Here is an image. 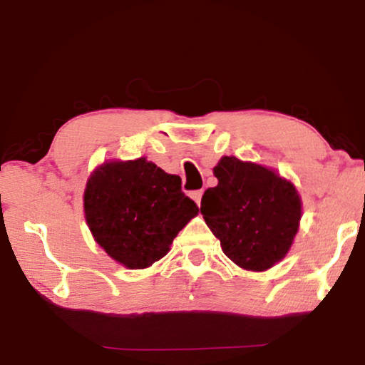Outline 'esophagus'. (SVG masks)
Masks as SVG:
<instances>
[{"mask_svg":"<svg viewBox=\"0 0 365 365\" xmlns=\"http://www.w3.org/2000/svg\"><path fill=\"white\" fill-rule=\"evenodd\" d=\"M202 189H197V191H194L192 194H191V196H192V199H194V201H196L197 204H201V197H202Z\"/></svg>","mask_w":365,"mask_h":365,"instance_id":"34e87169","label":"esophagus"}]
</instances>
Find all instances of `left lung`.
<instances>
[{
	"label": "left lung",
	"instance_id": "obj_1",
	"mask_svg": "<svg viewBox=\"0 0 365 365\" xmlns=\"http://www.w3.org/2000/svg\"><path fill=\"white\" fill-rule=\"evenodd\" d=\"M217 186L201 199V214L226 256L239 267L266 271L291 247L301 221V199L291 182L256 163L224 156Z\"/></svg>",
	"mask_w": 365,
	"mask_h": 365
}]
</instances>
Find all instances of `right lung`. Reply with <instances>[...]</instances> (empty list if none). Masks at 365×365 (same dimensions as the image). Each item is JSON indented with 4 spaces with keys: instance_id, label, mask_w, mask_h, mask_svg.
<instances>
[{
    "instance_id": "right-lung-1",
    "label": "right lung",
    "mask_w": 365,
    "mask_h": 365,
    "mask_svg": "<svg viewBox=\"0 0 365 365\" xmlns=\"http://www.w3.org/2000/svg\"><path fill=\"white\" fill-rule=\"evenodd\" d=\"M199 212L181 191V178L144 158L103 164L84 191V214L94 239L123 266L144 269L169 251Z\"/></svg>"
}]
</instances>
